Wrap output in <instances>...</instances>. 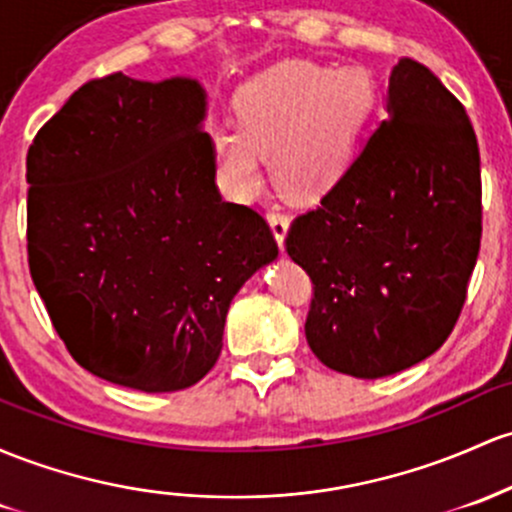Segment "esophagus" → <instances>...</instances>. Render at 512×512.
Segmentation results:
<instances>
[{"instance_id": "esophagus-1", "label": "esophagus", "mask_w": 512, "mask_h": 512, "mask_svg": "<svg viewBox=\"0 0 512 512\" xmlns=\"http://www.w3.org/2000/svg\"><path fill=\"white\" fill-rule=\"evenodd\" d=\"M269 221V228H272V235L274 240H277L279 247H284V240H286V233H289V216H284V213H269L267 216Z\"/></svg>"}]
</instances>
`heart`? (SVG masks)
<instances>
[{
	"label": "heart",
	"instance_id": "heart-1",
	"mask_svg": "<svg viewBox=\"0 0 512 512\" xmlns=\"http://www.w3.org/2000/svg\"><path fill=\"white\" fill-rule=\"evenodd\" d=\"M374 101L372 75L359 65L284 63L257 75L235 94L238 131H209L226 194L257 199L265 187L262 160H269L284 199H323L350 170Z\"/></svg>",
	"mask_w": 512,
	"mask_h": 512
}]
</instances>
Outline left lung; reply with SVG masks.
<instances>
[{
	"label": "left lung",
	"mask_w": 512,
	"mask_h": 512,
	"mask_svg": "<svg viewBox=\"0 0 512 512\" xmlns=\"http://www.w3.org/2000/svg\"><path fill=\"white\" fill-rule=\"evenodd\" d=\"M479 245L481 162L469 116L428 67L398 60L386 119L286 235V252L313 282V355L357 379L423 362L462 313Z\"/></svg>",
	"instance_id": "8db88e82"
}]
</instances>
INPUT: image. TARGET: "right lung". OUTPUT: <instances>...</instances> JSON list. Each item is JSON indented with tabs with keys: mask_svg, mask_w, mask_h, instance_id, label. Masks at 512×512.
<instances>
[{
	"mask_svg": "<svg viewBox=\"0 0 512 512\" xmlns=\"http://www.w3.org/2000/svg\"><path fill=\"white\" fill-rule=\"evenodd\" d=\"M206 89L123 72L82 84L26 157L28 267L80 367L145 393L204 379L230 301L279 255L223 201Z\"/></svg>",
	"mask_w": 512,
	"mask_h": 512,
	"instance_id": "1",
	"label": "right lung"
}]
</instances>
